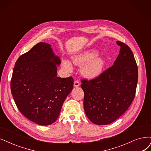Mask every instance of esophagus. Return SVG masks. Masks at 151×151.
Returning a JSON list of instances; mask_svg holds the SVG:
<instances>
[{
  "instance_id": "esophagus-1",
  "label": "esophagus",
  "mask_w": 151,
  "mask_h": 151,
  "mask_svg": "<svg viewBox=\"0 0 151 151\" xmlns=\"http://www.w3.org/2000/svg\"><path fill=\"white\" fill-rule=\"evenodd\" d=\"M80 83L78 81H74V84H73L74 87H75V88L78 87V86H80Z\"/></svg>"
}]
</instances>
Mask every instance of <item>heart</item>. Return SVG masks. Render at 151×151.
<instances>
[{
  "label": "heart",
  "mask_w": 151,
  "mask_h": 151,
  "mask_svg": "<svg viewBox=\"0 0 151 151\" xmlns=\"http://www.w3.org/2000/svg\"><path fill=\"white\" fill-rule=\"evenodd\" d=\"M97 52L89 50L72 56V61L75 65L81 66V73L85 78L93 80L101 74L106 66V60L101 56H96ZM62 67L67 71L72 70V65L70 61H62Z\"/></svg>",
  "instance_id": "b5f03b06"
}]
</instances>
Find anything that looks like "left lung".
Here are the masks:
<instances>
[{
    "instance_id": "left-lung-1",
    "label": "left lung",
    "mask_w": 151,
    "mask_h": 151,
    "mask_svg": "<svg viewBox=\"0 0 151 151\" xmlns=\"http://www.w3.org/2000/svg\"><path fill=\"white\" fill-rule=\"evenodd\" d=\"M113 65L96 78L82 80L85 112L93 123L106 125L123 114L134 98L138 69L130 48L121 42Z\"/></svg>"
}]
</instances>
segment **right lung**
<instances>
[{
    "label": "right lung",
    "instance_id": "1",
    "mask_svg": "<svg viewBox=\"0 0 151 151\" xmlns=\"http://www.w3.org/2000/svg\"><path fill=\"white\" fill-rule=\"evenodd\" d=\"M60 63L51 45L40 42L21 55L15 64L11 93L21 113L38 125L55 122L73 87L71 77L57 76Z\"/></svg>",
    "mask_w": 151,
    "mask_h": 151
}]
</instances>
